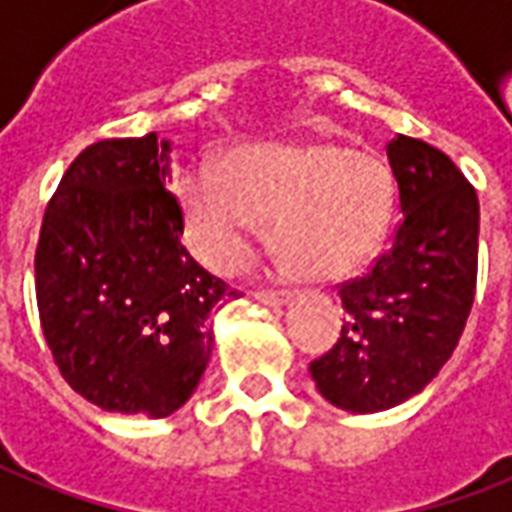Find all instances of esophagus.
I'll list each match as a JSON object with an SVG mask.
<instances>
[{
  "label": "esophagus",
  "instance_id": "esophagus-1",
  "mask_svg": "<svg viewBox=\"0 0 512 512\" xmlns=\"http://www.w3.org/2000/svg\"><path fill=\"white\" fill-rule=\"evenodd\" d=\"M255 300L269 305V308H280V305L291 300V291H285V288H260V291H255Z\"/></svg>",
  "mask_w": 512,
  "mask_h": 512
}]
</instances>
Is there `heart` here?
Returning <instances> with one entry per match:
<instances>
[{
	"label": "heart",
	"mask_w": 512,
	"mask_h": 512,
	"mask_svg": "<svg viewBox=\"0 0 512 512\" xmlns=\"http://www.w3.org/2000/svg\"><path fill=\"white\" fill-rule=\"evenodd\" d=\"M187 243L210 269L238 271L260 221L277 255L311 280H336L378 252L395 204L387 162L333 142L246 145L224 170L193 168L179 184Z\"/></svg>",
	"instance_id": "1"
}]
</instances>
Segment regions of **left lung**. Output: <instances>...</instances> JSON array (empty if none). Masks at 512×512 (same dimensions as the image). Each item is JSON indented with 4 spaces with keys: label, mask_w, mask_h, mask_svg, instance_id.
Returning a JSON list of instances; mask_svg holds the SVG:
<instances>
[{
    "label": "left lung",
    "mask_w": 512,
    "mask_h": 512,
    "mask_svg": "<svg viewBox=\"0 0 512 512\" xmlns=\"http://www.w3.org/2000/svg\"><path fill=\"white\" fill-rule=\"evenodd\" d=\"M403 218L367 274L339 285L344 322L336 344L311 361L322 398L370 415L409 401L460 342L476 291L479 198L434 145H387Z\"/></svg>",
    "instance_id": "1"
}]
</instances>
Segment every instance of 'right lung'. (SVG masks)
I'll list each match as a JSON object with an SVG mask.
<instances>
[{
	"label": "right lung",
	"mask_w": 512,
	"mask_h": 512,
	"mask_svg": "<svg viewBox=\"0 0 512 512\" xmlns=\"http://www.w3.org/2000/svg\"><path fill=\"white\" fill-rule=\"evenodd\" d=\"M170 142L100 139L44 210L36 300L64 381L106 412L168 417L212 356L207 316L238 291L182 246Z\"/></svg>",
	"instance_id": "obj_1"
}]
</instances>
